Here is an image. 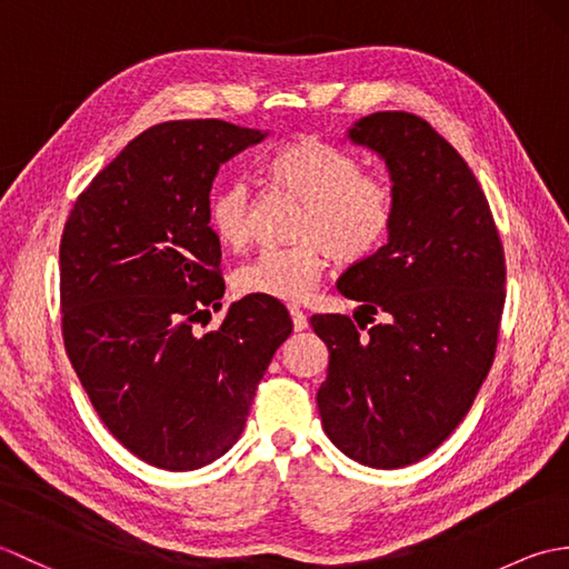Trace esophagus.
Masks as SVG:
<instances>
[{"label": "esophagus", "instance_id": "1", "mask_svg": "<svg viewBox=\"0 0 569 569\" xmlns=\"http://www.w3.org/2000/svg\"><path fill=\"white\" fill-rule=\"evenodd\" d=\"M288 312H291V320H293V330L296 332H303L308 328V316L298 306H288Z\"/></svg>", "mask_w": 569, "mask_h": 569}]
</instances>
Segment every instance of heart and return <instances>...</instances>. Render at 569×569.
I'll list each match as a JSON object with an SVG mask.
<instances>
[{
    "label": "heart",
    "mask_w": 569,
    "mask_h": 569,
    "mask_svg": "<svg viewBox=\"0 0 569 569\" xmlns=\"http://www.w3.org/2000/svg\"><path fill=\"white\" fill-rule=\"evenodd\" d=\"M271 171L306 200L293 244L266 247L234 273L239 293L278 300L308 298L337 259L359 261L379 251L398 217L396 188L379 173H361L357 156L332 143L306 139L273 153ZM217 239L244 247L251 237V188L244 178L224 180L208 202Z\"/></svg>",
    "instance_id": "b5f03b06"
}]
</instances>
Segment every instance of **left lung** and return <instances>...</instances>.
<instances>
[{
	"label": "left lung",
	"mask_w": 569,
	"mask_h": 569,
	"mask_svg": "<svg viewBox=\"0 0 569 569\" xmlns=\"http://www.w3.org/2000/svg\"><path fill=\"white\" fill-rule=\"evenodd\" d=\"M349 139L389 166L398 217L337 288L389 320L359 335L367 325L347 316L310 318L330 349L318 410L347 457L396 469L438 450L475 403L497 355L506 259L475 173L426 119L373 112Z\"/></svg>",
	"instance_id": "8db88e82"
}]
</instances>
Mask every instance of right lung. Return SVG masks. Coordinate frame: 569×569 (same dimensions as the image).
<instances>
[{"instance_id":"1","label":"right lung","mask_w":569,"mask_h":569,"mask_svg":"<svg viewBox=\"0 0 569 569\" xmlns=\"http://www.w3.org/2000/svg\"><path fill=\"white\" fill-rule=\"evenodd\" d=\"M266 134L222 119L163 122L84 188L60 237L63 342L98 416L159 469L210 465L232 447L271 357L293 330L269 296L220 308V239L208 220L224 161Z\"/></svg>"}]
</instances>
